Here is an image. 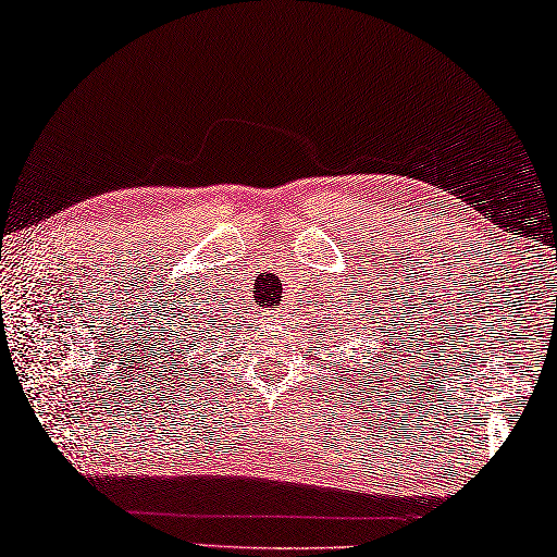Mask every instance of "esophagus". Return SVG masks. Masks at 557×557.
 I'll list each match as a JSON object with an SVG mask.
<instances>
[{
    "mask_svg": "<svg viewBox=\"0 0 557 557\" xmlns=\"http://www.w3.org/2000/svg\"><path fill=\"white\" fill-rule=\"evenodd\" d=\"M277 319H285V317H282V313H280V317Z\"/></svg>",
    "mask_w": 557,
    "mask_h": 557,
    "instance_id": "34e87169",
    "label": "esophagus"
}]
</instances>
